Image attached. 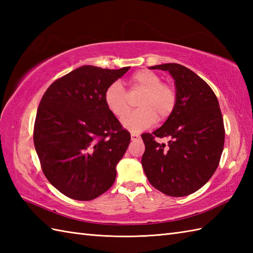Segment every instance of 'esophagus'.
<instances>
[{
  "mask_svg": "<svg viewBox=\"0 0 253 253\" xmlns=\"http://www.w3.org/2000/svg\"><path fill=\"white\" fill-rule=\"evenodd\" d=\"M130 137H131V140H137V139L140 138V136H139L138 133H135V132H132L131 135H130Z\"/></svg>",
  "mask_w": 253,
  "mask_h": 253,
  "instance_id": "obj_1",
  "label": "esophagus"
}]
</instances>
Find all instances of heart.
Listing matches in <instances>:
<instances>
[{
    "instance_id": "b5f03b06",
    "label": "heart",
    "mask_w": 253,
    "mask_h": 253,
    "mask_svg": "<svg viewBox=\"0 0 253 253\" xmlns=\"http://www.w3.org/2000/svg\"><path fill=\"white\" fill-rule=\"evenodd\" d=\"M129 94L142 92L138 100L141 107L127 118L130 111V97L120 83H113L104 91V103L113 115L123 120V126L130 131H141L159 121H165L174 112L177 93L173 85L162 83L158 74L148 69L135 73L129 78Z\"/></svg>"
}]
</instances>
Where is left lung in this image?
<instances>
[{
  "instance_id": "8db88e82",
  "label": "left lung",
  "mask_w": 253,
  "mask_h": 253,
  "mask_svg": "<svg viewBox=\"0 0 253 253\" xmlns=\"http://www.w3.org/2000/svg\"><path fill=\"white\" fill-rule=\"evenodd\" d=\"M168 71L175 80L177 103L159 129L142 133V168L155 189L185 197L207 184L216 170L224 148L221 109L211 87L189 68L176 63L151 66ZM171 139L169 148L155 137Z\"/></svg>"
}]
</instances>
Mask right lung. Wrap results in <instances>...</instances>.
I'll return each mask as SVG.
<instances>
[{"mask_svg": "<svg viewBox=\"0 0 253 253\" xmlns=\"http://www.w3.org/2000/svg\"><path fill=\"white\" fill-rule=\"evenodd\" d=\"M129 68L84 65L55 80L42 96L35 148L46 179L68 198L93 200L114 184L130 133L107 110L103 96Z\"/></svg>", "mask_w": 253, "mask_h": 253, "instance_id": "add662e5", "label": "right lung"}]
</instances>
